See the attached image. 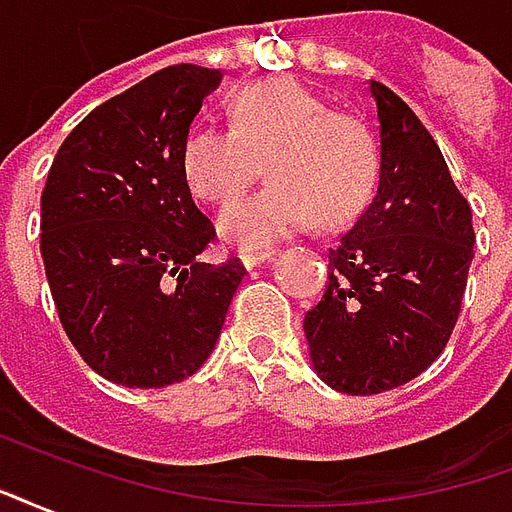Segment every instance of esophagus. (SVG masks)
<instances>
[{
	"label": "esophagus",
	"mask_w": 512,
	"mask_h": 512,
	"mask_svg": "<svg viewBox=\"0 0 512 512\" xmlns=\"http://www.w3.org/2000/svg\"><path fill=\"white\" fill-rule=\"evenodd\" d=\"M274 255H277V249H263V252H244V255H241V263H244L246 268H255V266H260L263 260H271Z\"/></svg>",
	"instance_id": "34e87169"
}]
</instances>
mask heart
Returning <instances> with one entry per match:
<instances>
[{
    "mask_svg": "<svg viewBox=\"0 0 512 512\" xmlns=\"http://www.w3.org/2000/svg\"><path fill=\"white\" fill-rule=\"evenodd\" d=\"M230 112L233 126L197 123L180 147L189 189L213 205L241 197L266 164L271 186L219 216L227 244L257 249L315 219L337 227L362 211L376 180V145L359 117L334 112L293 79L249 84Z\"/></svg>",
    "mask_w": 512,
    "mask_h": 512,
    "instance_id": "1",
    "label": "heart"
}]
</instances>
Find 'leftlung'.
I'll use <instances>...</instances> for the list:
<instances>
[{"label": "left lung", "mask_w": 512, "mask_h": 512, "mask_svg": "<svg viewBox=\"0 0 512 512\" xmlns=\"http://www.w3.org/2000/svg\"><path fill=\"white\" fill-rule=\"evenodd\" d=\"M378 189L329 249V285L304 315L315 373L345 395H378L430 367L461 315L474 257L472 208L436 139L386 84Z\"/></svg>", "instance_id": "obj_1"}]
</instances>
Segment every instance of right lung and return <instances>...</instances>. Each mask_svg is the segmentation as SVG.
I'll list each match as a JSON object with an SVG mask.
<instances>
[{"mask_svg": "<svg viewBox=\"0 0 512 512\" xmlns=\"http://www.w3.org/2000/svg\"><path fill=\"white\" fill-rule=\"evenodd\" d=\"M222 73L169 65L93 109L54 156L40 255L73 348L106 381L161 389L194 376L246 268L197 263L213 241L180 147Z\"/></svg>", "mask_w": 512, "mask_h": 512, "instance_id": "add662e5", "label": "right lung"}]
</instances>
